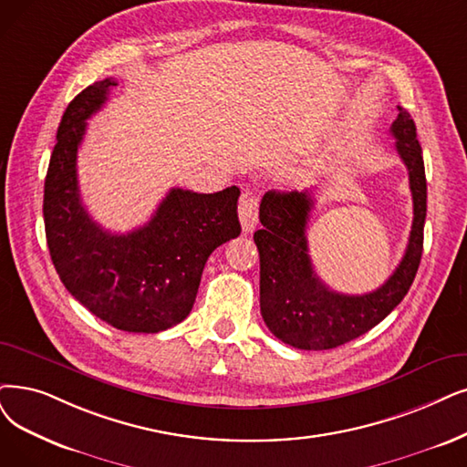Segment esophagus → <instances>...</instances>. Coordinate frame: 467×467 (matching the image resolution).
<instances>
[{
  "label": "esophagus",
  "mask_w": 467,
  "mask_h": 467,
  "mask_svg": "<svg viewBox=\"0 0 467 467\" xmlns=\"http://www.w3.org/2000/svg\"><path fill=\"white\" fill-rule=\"evenodd\" d=\"M239 222L245 234L253 232L258 223V197L251 192H245L239 202Z\"/></svg>",
  "instance_id": "1"
}]
</instances>
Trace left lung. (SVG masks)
<instances>
[{"instance_id": "obj_1", "label": "left lung", "mask_w": 467, "mask_h": 467, "mask_svg": "<svg viewBox=\"0 0 467 467\" xmlns=\"http://www.w3.org/2000/svg\"><path fill=\"white\" fill-rule=\"evenodd\" d=\"M390 134L408 169L414 222L400 265L376 291H331L312 270L306 241V223L314 209L312 192H268L263 197V230L254 232L260 256V314L279 341L303 350L345 345L385 320L412 285L423 251L427 182L416 124L402 107Z\"/></svg>"}]
</instances>
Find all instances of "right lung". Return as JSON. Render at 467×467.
Segmentation results:
<instances>
[{
  "label": "right lung",
  "instance_id": "obj_1",
  "mask_svg": "<svg viewBox=\"0 0 467 467\" xmlns=\"http://www.w3.org/2000/svg\"><path fill=\"white\" fill-rule=\"evenodd\" d=\"M113 86V78L88 86L61 119L44 185L47 247L63 285L93 316L122 331L159 333L185 320L211 253L241 234L239 188H172L145 226L103 230L80 201L77 155L86 120Z\"/></svg>",
  "mask_w": 467,
  "mask_h": 467
}]
</instances>
